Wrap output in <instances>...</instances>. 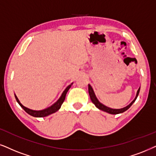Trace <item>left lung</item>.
<instances>
[{
    "label": "left lung",
    "mask_w": 156,
    "mask_h": 156,
    "mask_svg": "<svg viewBox=\"0 0 156 156\" xmlns=\"http://www.w3.org/2000/svg\"><path fill=\"white\" fill-rule=\"evenodd\" d=\"M140 87L138 88V90H137L135 98H134L133 101H132L131 103L129 104V105H127V106H125V107H124V108H122V109H112V108L108 107V106L104 105L103 104H101V102L98 101V98H96V94H95V93H94V89H93L91 86H90V84H88V94H89L90 98V99H91V101L93 102V104H94V105H95L98 109L102 110V111L106 112H107V113L111 114H120V113H123L124 112L127 111V110L129 109V108L132 105H133L134 102L135 101V100L137 99V96H138L139 92H140Z\"/></svg>",
    "instance_id": "1"
}]
</instances>
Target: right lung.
Segmentation results:
<instances>
[{
    "mask_svg": "<svg viewBox=\"0 0 156 156\" xmlns=\"http://www.w3.org/2000/svg\"><path fill=\"white\" fill-rule=\"evenodd\" d=\"M72 85H73V83L70 85H69L68 87L64 90V91L62 92V95L60 96V97L59 98V99L55 102V104H53L52 106H50V107L47 108V109H44L42 110H38V111H37V110L30 109H29V108L26 107V106L22 105L21 102L19 101V98H17L16 95V94H14V95H15L16 99V101L18 103H19V105H20L21 106V108H23V109H24V111L27 112V113H28L29 115L32 116V117H47V116L50 115V114L55 113V112L58 111V110L60 109L61 106H62V103H63L65 101V98H66L67 92L68 91V90L70 89V87H71Z\"/></svg>",
    "mask_w": 156,
    "mask_h": 156,
    "instance_id": "obj_1",
    "label": "right lung"
}]
</instances>
